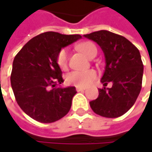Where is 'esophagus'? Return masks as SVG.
Masks as SVG:
<instances>
[{
  "label": "esophagus",
  "mask_w": 152,
  "mask_h": 152,
  "mask_svg": "<svg viewBox=\"0 0 152 152\" xmlns=\"http://www.w3.org/2000/svg\"><path fill=\"white\" fill-rule=\"evenodd\" d=\"M86 88H83V87H76V91H85Z\"/></svg>",
  "instance_id": "obj_1"
}]
</instances>
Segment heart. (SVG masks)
I'll list each match as a JSON object with an SVG mask.
<instances>
[{"instance_id":"heart-1","label":"heart","mask_w":152,"mask_h":152,"mask_svg":"<svg viewBox=\"0 0 152 152\" xmlns=\"http://www.w3.org/2000/svg\"><path fill=\"white\" fill-rule=\"evenodd\" d=\"M78 49L82 51L87 57H91L94 52H97L96 46L90 41H86L78 45ZM68 61H69V53L67 49H61L56 55V64L58 67L65 70L68 68ZM97 77V72L94 69H89L85 71H71L66 76V82L70 84L77 87H86L90 85Z\"/></svg>"}]
</instances>
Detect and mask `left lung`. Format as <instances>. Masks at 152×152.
Returning a JSON list of instances; mask_svg holds the SVG:
<instances>
[{"label":"left lung","instance_id":"8db88e82","mask_svg":"<svg viewBox=\"0 0 152 152\" xmlns=\"http://www.w3.org/2000/svg\"><path fill=\"white\" fill-rule=\"evenodd\" d=\"M95 41L104 52L106 69L101 83L111 88L99 89L98 99L90 102L92 111L103 117L117 118L135 104L142 88L143 64L140 52L123 36L108 31L83 35Z\"/></svg>","mask_w":152,"mask_h":152}]
</instances>
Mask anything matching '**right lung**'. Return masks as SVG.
Here are the masks:
<instances>
[{
	"instance_id": "1",
	"label": "right lung",
	"mask_w": 152,
	"mask_h": 152,
	"mask_svg": "<svg viewBox=\"0 0 152 152\" xmlns=\"http://www.w3.org/2000/svg\"><path fill=\"white\" fill-rule=\"evenodd\" d=\"M82 38L46 31L29 40L15 55L10 76L15 100L33 120L51 123L70 110L75 87H56L64 82L56 64L58 52Z\"/></svg>"
}]
</instances>
